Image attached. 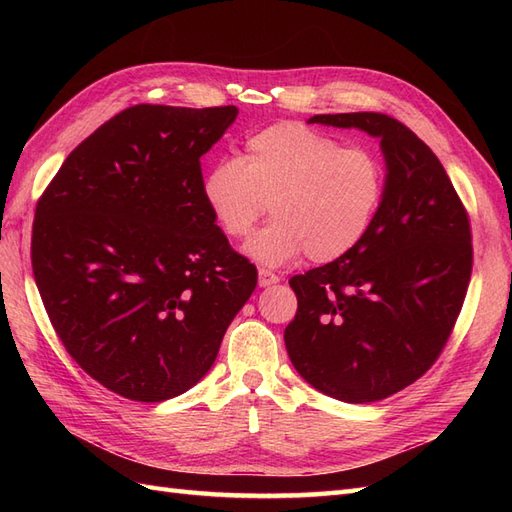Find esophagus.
Returning <instances> with one entry per match:
<instances>
[{"instance_id": "1", "label": "esophagus", "mask_w": 512, "mask_h": 512, "mask_svg": "<svg viewBox=\"0 0 512 512\" xmlns=\"http://www.w3.org/2000/svg\"><path fill=\"white\" fill-rule=\"evenodd\" d=\"M277 282H280V277H277L275 273H271V271H267V269H258V286H260V288L275 286Z\"/></svg>"}]
</instances>
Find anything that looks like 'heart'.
<instances>
[{"label":"heart","mask_w":512,"mask_h":512,"mask_svg":"<svg viewBox=\"0 0 512 512\" xmlns=\"http://www.w3.org/2000/svg\"><path fill=\"white\" fill-rule=\"evenodd\" d=\"M203 198L230 239H245L271 203L273 222L247 241L245 254L280 267L307 254L333 262L361 245L384 198L382 162L365 149L297 121L245 138L241 158L215 162Z\"/></svg>","instance_id":"heart-1"}]
</instances>
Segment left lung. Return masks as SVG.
Returning <instances> with one entry per match:
<instances>
[{
  "mask_svg": "<svg viewBox=\"0 0 512 512\" xmlns=\"http://www.w3.org/2000/svg\"><path fill=\"white\" fill-rule=\"evenodd\" d=\"M307 123L378 138L384 198L356 250L292 277L299 307L284 342L314 389L369 404L421 378L451 337L472 273L470 220L436 153L404 123L382 113Z\"/></svg>",
  "mask_w": 512,
  "mask_h": 512,
  "instance_id": "left-lung-1",
  "label": "left lung"
}]
</instances>
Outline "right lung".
<instances>
[{"label":"right lung","instance_id":"1","mask_svg":"<svg viewBox=\"0 0 512 512\" xmlns=\"http://www.w3.org/2000/svg\"><path fill=\"white\" fill-rule=\"evenodd\" d=\"M237 106L136 104L76 147L38 200L32 267L72 359L132 401L205 378L258 282L203 198L200 158Z\"/></svg>","mask_w":512,"mask_h":512}]
</instances>
